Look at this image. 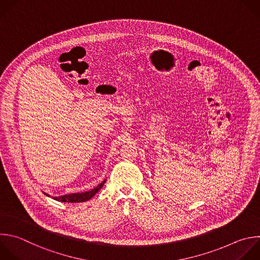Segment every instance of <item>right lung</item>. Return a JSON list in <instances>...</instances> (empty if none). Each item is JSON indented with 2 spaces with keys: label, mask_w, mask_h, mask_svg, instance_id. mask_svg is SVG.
Returning <instances> with one entry per match:
<instances>
[{
  "label": "right lung",
  "mask_w": 260,
  "mask_h": 260,
  "mask_svg": "<svg viewBox=\"0 0 260 260\" xmlns=\"http://www.w3.org/2000/svg\"><path fill=\"white\" fill-rule=\"evenodd\" d=\"M106 180H104L101 184H99L97 187H95L94 189L86 191V192H78V193H69V194H65L62 196H58V197H52L54 200L59 201V202H67V203H79V202H85L90 199H92L99 191L100 189L103 187V185L105 184ZM44 194L48 197H51L49 194L45 193Z\"/></svg>",
  "instance_id": "obj_1"
}]
</instances>
